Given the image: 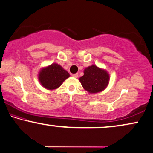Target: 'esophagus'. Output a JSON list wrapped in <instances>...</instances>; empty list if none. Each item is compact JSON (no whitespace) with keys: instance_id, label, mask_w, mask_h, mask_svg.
I'll use <instances>...</instances> for the list:
<instances>
[{"instance_id":"34e87169","label":"esophagus","mask_w":153,"mask_h":153,"mask_svg":"<svg viewBox=\"0 0 153 153\" xmlns=\"http://www.w3.org/2000/svg\"><path fill=\"white\" fill-rule=\"evenodd\" d=\"M72 76L74 77H78V74H72Z\"/></svg>"}]
</instances>
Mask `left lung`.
<instances>
[{"mask_svg": "<svg viewBox=\"0 0 153 153\" xmlns=\"http://www.w3.org/2000/svg\"><path fill=\"white\" fill-rule=\"evenodd\" d=\"M84 76L79 77L83 88L90 93H96L103 91L108 85L109 75L106 71L95 65L86 68Z\"/></svg>", "mask_w": 153, "mask_h": 153, "instance_id": "8db88e82", "label": "left lung"}]
</instances>
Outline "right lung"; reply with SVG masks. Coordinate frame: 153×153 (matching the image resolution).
<instances>
[{
    "mask_svg": "<svg viewBox=\"0 0 153 153\" xmlns=\"http://www.w3.org/2000/svg\"><path fill=\"white\" fill-rule=\"evenodd\" d=\"M69 77V73L56 63L42 69L38 75L41 84L49 90L58 88Z\"/></svg>",
    "mask_w": 153,
    "mask_h": 153,
    "instance_id": "add662e5",
    "label": "right lung"
}]
</instances>
